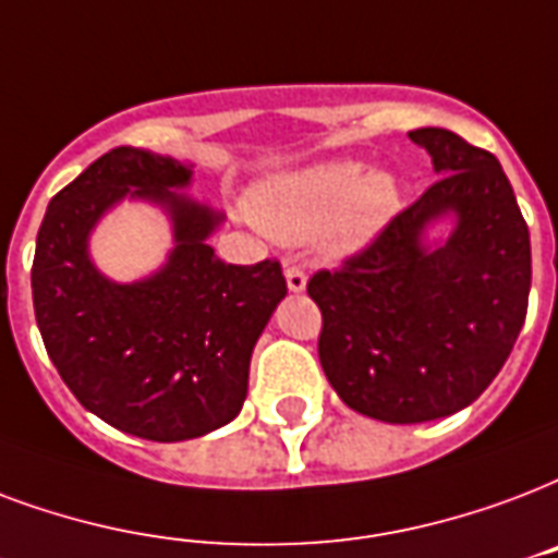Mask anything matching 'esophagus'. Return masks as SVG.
<instances>
[{
  "mask_svg": "<svg viewBox=\"0 0 558 558\" xmlns=\"http://www.w3.org/2000/svg\"><path fill=\"white\" fill-rule=\"evenodd\" d=\"M287 287H289V292H295V295L307 292V275L298 269V266H289V269H287Z\"/></svg>",
  "mask_w": 558,
  "mask_h": 558,
  "instance_id": "34e87169",
  "label": "esophagus"
}]
</instances>
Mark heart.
Here are the masks:
<instances>
[{
  "label": "heart",
  "mask_w": 558,
  "mask_h": 558,
  "mask_svg": "<svg viewBox=\"0 0 558 558\" xmlns=\"http://www.w3.org/2000/svg\"><path fill=\"white\" fill-rule=\"evenodd\" d=\"M401 186L363 160H322L266 178L251 213L280 242H322L330 260L365 251L401 213Z\"/></svg>",
  "instance_id": "b5f03b06"
}]
</instances>
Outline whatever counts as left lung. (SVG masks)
<instances>
[{"mask_svg": "<svg viewBox=\"0 0 558 558\" xmlns=\"http://www.w3.org/2000/svg\"><path fill=\"white\" fill-rule=\"evenodd\" d=\"M410 140L436 184L339 271L307 283L318 360L360 415L421 424L465 410L512 354L530 298V231L495 155L445 128Z\"/></svg>", "mask_w": 558, "mask_h": 558, "instance_id": "obj_1", "label": "left lung"}]
</instances>
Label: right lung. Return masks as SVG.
Instances as JSON below:
<instances>
[{
    "instance_id": "add662e5",
    "label": "right lung",
    "mask_w": 558,
    "mask_h": 558,
    "mask_svg": "<svg viewBox=\"0 0 558 558\" xmlns=\"http://www.w3.org/2000/svg\"><path fill=\"white\" fill-rule=\"evenodd\" d=\"M190 186L193 163L113 148L49 202L34 251V316L58 374L84 410L148 441L198 439L240 415L254 345L287 298L280 263L216 257L225 213ZM122 201L157 206L173 236L137 281L92 260V233Z\"/></svg>"
}]
</instances>
